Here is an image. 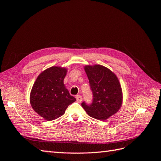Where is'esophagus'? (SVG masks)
Returning a JSON list of instances; mask_svg holds the SVG:
<instances>
[{
	"mask_svg": "<svg viewBox=\"0 0 161 161\" xmlns=\"http://www.w3.org/2000/svg\"><path fill=\"white\" fill-rule=\"evenodd\" d=\"M76 101L79 102V103H80V102H81V101L82 100V97L81 95H76Z\"/></svg>",
	"mask_w": 161,
	"mask_h": 161,
	"instance_id": "esophagus-1",
	"label": "esophagus"
}]
</instances>
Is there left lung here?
Instances as JSON below:
<instances>
[{"mask_svg":"<svg viewBox=\"0 0 161 161\" xmlns=\"http://www.w3.org/2000/svg\"><path fill=\"white\" fill-rule=\"evenodd\" d=\"M92 93V102L81 105L92 118L105 120L120 109L122 104V91L118 77L108 68L95 64L85 66Z\"/></svg>","mask_w":161,"mask_h":161,"instance_id":"8db88e82","label":"left lung"}]
</instances>
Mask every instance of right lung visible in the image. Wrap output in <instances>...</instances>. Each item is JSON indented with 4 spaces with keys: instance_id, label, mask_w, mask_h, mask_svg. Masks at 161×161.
<instances>
[{
    "instance_id": "add662e5",
    "label": "right lung",
    "mask_w": 161,
    "mask_h": 161,
    "mask_svg": "<svg viewBox=\"0 0 161 161\" xmlns=\"http://www.w3.org/2000/svg\"><path fill=\"white\" fill-rule=\"evenodd\" d=\"M67 70L52 66L37 78L30 93V103L33 110L47 121L63 115L68 106L76 101L64 84Z\"/></svg>"
}]
</instances>
